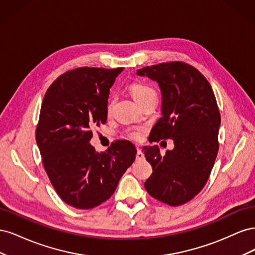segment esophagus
Masks as SVG:
<instances>
[{"instance_id": "esophagus-1", "label": "esophagus", "mask_w": 255, "mask_h": 255, "mask_svg": "<svg viewBox=\"0 0 255 255\" xmlns=\"http://www.w3.org/2000/svg\"><path fill=\"white\" fill-rule=\"evenodd\" d=\"M142 159H144V154H143V152L139 148H137L136 160H142Z\"/></svg>"}]
</instances>
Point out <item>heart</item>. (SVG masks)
<instances>
[{
	"label": "heart",
	"instance_id": "obj_1",
	"mask_svg": "<svg viewBox=\"0 0 255 255\" xmlns=\"http://www.w3.org/2000/svg\"><path fill=\"white\" fill-rule=\"evenodd\" d=\"M129 90H130V94H132L133 98L136 100V102L138 104H141L142 102L145 101V100L150 99L151 97L156 96L155 90H154L151 86H149V85H146V84H143V83H139V82H136V83H133L132 85H130ZM113 106H114V101L113 100H111L109 104H107V113L112 112ZM129 137L133 138V139H139L140 133L133 132L129 134Z\"/></svg>",
	"mask_w": 255,
	"mask_h": 255
}]
</instances>
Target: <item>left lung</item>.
<instances>
[{
	"label": "left lung",
	"instance_id": "1",
	"mask_svg": "<svg viewBox=\"0 0 255 255\" xmlns=\"http://www.w3.org/2000/svg\"><path fill=\"white\" fill-rule=\"evenodd\" d=\"M137 74L156 81L163 95V116L151 130V141L174 142L165 155L156 145L143 148L153 168L144 188L165 204L187 203L205 186L219 149L221 118L214 91L198 69L183 61L144 67Z\"/></svg>",
	"mask_w": 255,
	"mask_h": 255
}]
</instances>
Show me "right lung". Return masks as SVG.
Here are the masks:
<instances>
[{
  "label": "right lung",
  "mask_w": 255,
  "mask_h": 255,
  "mask_svg": "<svg viewBox=\"0 0 255 255\" xmlns=\"http://www.w3.org/2000/svg\"><path fill=\"white\" fill-rule=\"evenodd\" d=\"M123 68L81 67L52 83L41 104L36 141L50 182L60 199L80 210L94 208L115 192L133 164L136 149L117 140L96 152L91 128L107 120L110 89Z\"/></svg>",
  "instance_id": "obj_1"
}]
</instances>
